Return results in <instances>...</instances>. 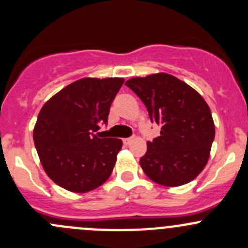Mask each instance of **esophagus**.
Wrapping results in <instances>:
<instances>
[{
  "label": "esophagus",
  "instance_id": "obj_1",
  "mask_svg": "<svg viewBox=\"0 0 248 248\" xmlns=\"http://www.w3.org/2000/svg\"><path fill=\"white\" fill-rule=\"evenodd\" d=\"M132 141H133V138H126V139H124V145H129Z\"/></svg>",
  "mask_w": 248,
  "mask_h": 248
}]
</instances>
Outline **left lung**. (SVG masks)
Masks as SVG:
<instances>
[{
	"label": "left lung",
	"mask_w": 248,
	"mask_h": 248,
	"mask_svg": "<svg viewBox=\"0 0 248 248\" xmlns=\"http://www.w3.org/2000/svg\"><path fill=\"white\" fill-rule=\"evenodd\" d=\"M126 85L139 97L161 136L147 141L140 166L156 184L176 187L201 174L215 139L211 110L189 85L167 73L132 78Z\"/></svg>",
	"instance_id": "8db88e82"
}]
</instances>
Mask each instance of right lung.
<instances>
[{"label": "right lung", "instance_id": "obj_1", "mask_svg": "<svg viewBox=\"0 0 248 248\" xmlns=\"http://www.w3.org/2000/svg\"><path fill=\"white\" fill-rule=\"evenodd\" d=\"M124 78H84L63 87L41 109L33 140L46 175L62 188L86 193L111 175L122 140L98 138Z\"/></svg>", "mask_w": 248, "mask_h": 248}]
</instances>
